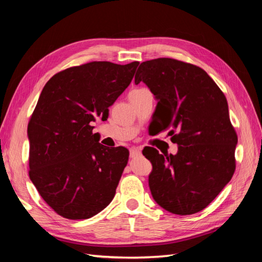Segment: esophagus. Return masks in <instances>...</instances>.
I'll return each instance as SVG.
<instances>
[{"instance_id": "34e87169", "label": "esophagus", "mask_w": 262, "mask_h": 262, "mask_svg": "<svg viewBox=\"0 0 262 262\" xmlns=\"http://www.w3.org/2000/svg\"><path fill=\"white\" fill-rule=\"evenodd\" d=\"M140 154H141V149L139 147H131L130 148V157L133 158Z\"/></svg>"}]
</instances>
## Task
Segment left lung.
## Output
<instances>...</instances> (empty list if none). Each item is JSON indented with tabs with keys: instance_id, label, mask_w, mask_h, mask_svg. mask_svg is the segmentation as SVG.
Segmentation results:
<instances>
[{
	"instance_id": "1",
	"label": "left lung",
	"mask_w": 262,
	"mask_h": 262,
	"mask_svg": "<svg viewBox=\"0 0 262 262\" xmlns=\"http://www.w3.org/2000/svg\"><path fill=\"white\" fill-rule=\"evenodd\" d=\"M144 82L158 100V132L170 129L178 152L143 155L152 163L154 200L178 215L200 212L215 199L236 168L237 134L225 95L201 68L170 58L141 63L134 83Z\"/></svg>"
}]
</instances>
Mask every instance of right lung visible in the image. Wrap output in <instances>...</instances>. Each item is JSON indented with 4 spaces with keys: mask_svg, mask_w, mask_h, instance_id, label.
I'll return each mask as SVG.
<instances>
[{
    "mask_svg": "<svg viewBox=\"0 0 262 262\" xmlns=\"http://www.w3.org/2000/svg\"><path fill=\"white\" fill-rule=\"evenodd\" d=\"M139 66L93 61L54 74L28 123L29 178L62 217L86 220L114 199L129 150L108 148L93 133L96 117H108Z\"/></svg>",
    "mask_w": 262,
    "mask_h": 262,
    "instance_id": "obj_1",
    "label": "right lung"
}]
</instances>
